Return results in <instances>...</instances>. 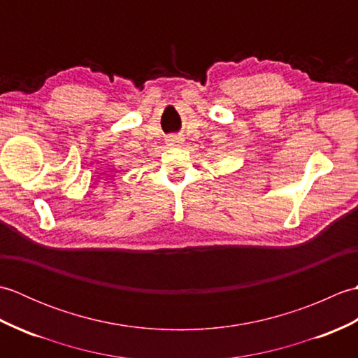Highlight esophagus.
<instances>
[{
    "mask_svg": "<svg viewBox=\"0 0 358 358\" xmlns=\"http://www.w3.org/2000/svg\"><path fill=\"white\" fill-rule=\"evenodd\" d=\"M167 143H169V144H175V143H180V138H178V136H175V135H172V136H169V138H167Z\"/></svg>",
    "mask_w": 358,
    "mask_h": 358,
    "instance_id": "34e87169",
    "label": "esophagus"
}]
</instances>
